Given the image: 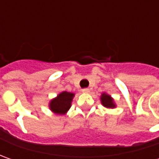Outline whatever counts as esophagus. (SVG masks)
Here are the masks:
<instances>
[{
    "instance_id": "esophagus-1",
    "label": "esophagus",
    "mask_w": 159,
    "mask_h": 159,
    "mask_svg": "<svg viewBox=\"0 0 159 159\" xmlns=\"http://www.w3.org/2000/svg\"><path fill=\"white\" fill-rule=\"evenodd\" d=\"M82 92L83 93H86V94H88V93H89V92H90V90H89V89H88V88H86V89H82Z\"/></svg>"
}]
</instances>
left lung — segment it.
I'll list each match as a JSON object with an SVG mask.
<instances>
[{"label":"left lung","mask_w":159,"mask_h":159,"mask_svg":"<svg viewBox=\"0 0 159 159\" xmlns=\"http://www.w3.org/2000/svg\"><path fill=\"white\" fill-rule=\"evenodd\" d=\"M101 102L102 104L106 108H110V109H113L116 107V104L114 103V101L111 98V96L107 95L105 93L102 94L101 95Z\"/></svg>","instance_id":"obj_1"}]
</instances>
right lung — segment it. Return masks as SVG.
Here are the masks:
<instances>
[{
	"label": "right lung",
	"mask_w": 159,
	"mask_h": 159,
	"mask_svg": "<svg viewBox=\"0 0 159 159\" xmlns=\"http://www.w3.org/2000/svg\"><path fill=\"white\" fill-rule=\"evenodd\" d=\"M74 94L64 91L52 99L49 102V108L53 112L58 115H64L70 108L71 101L73 99Z\"/></svg>",
	"instance_id": "right-lung-1"
}]
</instances>
